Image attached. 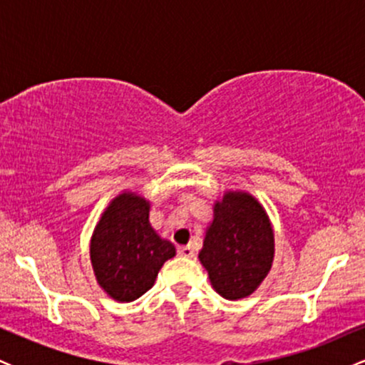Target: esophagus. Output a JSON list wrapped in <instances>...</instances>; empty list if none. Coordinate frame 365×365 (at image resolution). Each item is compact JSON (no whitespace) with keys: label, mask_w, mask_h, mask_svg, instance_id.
I'll return each mask as SVG.
<instances>
[{"label":"esophagus","mask_w":365,"mask_h":365,"mask_svg":"<svg viewBox=\"0 0 365 365\" xmlns=\"http://www.w3.org/2000/svg\"><path fill=\"white\" fill-rule=\"evenodd\" d=\"M178 254L182 255V257H187V259H192L195 255V250L192 245H183V247H178Z\"/></svg>","instance_id":"obj_1"}]
</instances>
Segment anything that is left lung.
Segmentation results:
<instances>
[{
	"label": "left lung",
	"mask_w": 365,
	"mask_h": 365,
	"mask_svg": "<svg viewBox=\"0 0 365 365\" xmlns=\"http://www.w3.org/2000/svg\"><path fill=\"white\" fill-rule=\"evenodd\" d=\"M274 235L269 217L247 192H226L215 204L199 261L212 288L228 300L249 297L271 269Z\"/></svg>",
	"instance_id": "1"
}]
</instances>
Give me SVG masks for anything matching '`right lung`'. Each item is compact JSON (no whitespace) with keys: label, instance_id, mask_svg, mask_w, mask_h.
Segmentation results:
<instances>
[{"label":"right lung","instance_id":"1","mask_svg":"<svg viewBox=\"0 0 365 365\" xmlns=\"http://www.w3.org/2000/svg\"><path fill=\"white\" fill-rule=\"evenodd\" d=\"M150 204L123 192L111 200L91 238V262L98 283L111 299L132 302L144 295L175 245L149 223Z\"/></svg>","mask_w":365,"mask_h":365}]
</instances>
